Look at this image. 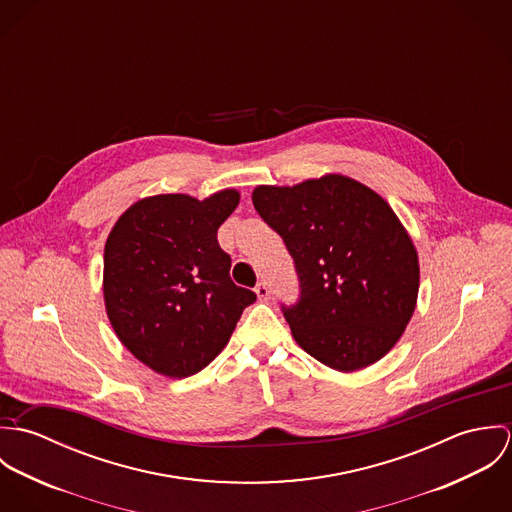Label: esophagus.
Here are the masks:
<instances>
[{
    "mask_svg": "<svg viewBox=\"0 0 512 512\" xmlns=\"http://www.w3.org/2000/svg\"><path fill=\"white\" fill-rule=\"evenodd\" d=\"M254 292L258 295V299H268V297H270V288H268L264 282H260Z\"/></svg>",
    "mask_w": 512,
    "mask_h": 512,
    "instance_id": "34e87169",
    "label": "esophagus"
}]
</instances>
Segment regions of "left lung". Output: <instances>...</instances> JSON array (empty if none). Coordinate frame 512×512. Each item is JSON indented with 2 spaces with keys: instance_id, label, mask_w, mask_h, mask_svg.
<instances>
[{
  "instance_id": "8db88e82",
  "label": "left lung",
  "mask_w": 512,
  "mask_h": 512,
  "mask_svg": "<svg viewBox=\"0 0 512 512\" xmlns=\"http://www.w3.org/2000/svg\"><path fill=\"white\" fill-rule=\"evenodd\" d=\"M252 203L292 254L299 299L282 311L297 345L341 372L380 361L420 288L418 252L390 205L345 175L260 185Z\"/></svg>"
}]
</instances>
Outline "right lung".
I'll return each instance as SVG.
<instances>
[{
  "label": "right lung",
  "instance_id": "1",
  "mask_svg": "<svg viewBox=\"0 0 512 512\" xmlns=\"http://www.w3.org/2000/svg\"><path fill=\"white\" fill-rule=\"evenodd\" d=\"M240 201L155 195L134 203L104 246V303L124 347L151 370L185 378L228 343L256 293L230 280L217 230Z\"/></svg>",
  "mask_w": 512,
  "mask_h": 512
}]
</instances>
